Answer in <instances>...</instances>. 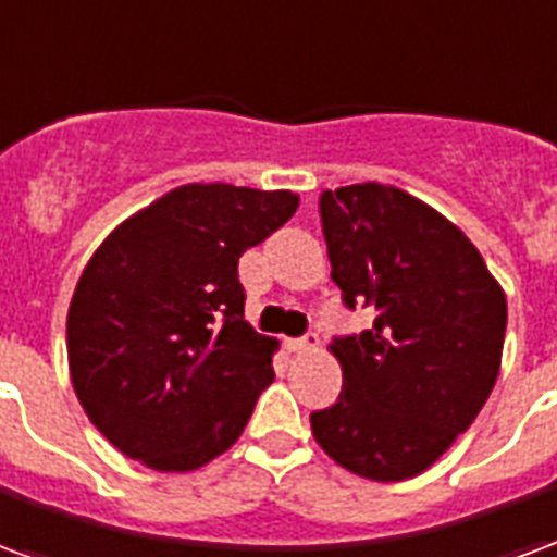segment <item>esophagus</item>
Segmentation results:
<instances>
[{
	"label": "esophagus",
	"instance_id": "1",
	"mask_svg": "<svg viewBox=\"0 0 557 557\" xmlns=\"http://www.w3.org/2000/svg\"><path fill=\"white\" fill-rule=\"evenodd\" d=\"M283 345H286V351L289 354H307L319 348V336L310 333V336H300V339H286Z\"/></svg>",
	"mask_w": 557,
	"mask_h": 557
}]
</instances>
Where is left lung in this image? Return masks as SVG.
Masks as SVG:
<instances>
[{
  "instance_id": "obj_1",
  "label": "left lung",
  "mask_w": 557,
  "mask_h": 557,
  "mask_svg": "<svg viewBox=\"0 0 557 557\" xmlns=\"http://www.w3.org/2000/svg\"><path fill=\"white\" fill-rule=\"evenodd\" d=\"M331 277L372 331L336 336V405L312 434L348 472L405 481L475 422L502 366L508 300L478 247L395 185H342L319 197Z\"/></svg>"
}]
</instances>
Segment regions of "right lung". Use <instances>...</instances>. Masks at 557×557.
<instances>
[{
	"instance_id": "obj_1",
	"label": "right lung",
	"mask_w": 557,
	"mask_h": 557,
	"mask_svg": "<svg viewBox=\"0 0 557 557\" xmlns=\"http://www.w3.org/2000/svg\"><path fill=\"white\" fill-rule=\"evenodd\" d=\"M295 209L292 191L180 185L97 247L70 300L67 360L111 446L188 472L236 443L277 345L245 321L238 259Z\"/></svg>"
}]
</instances>
